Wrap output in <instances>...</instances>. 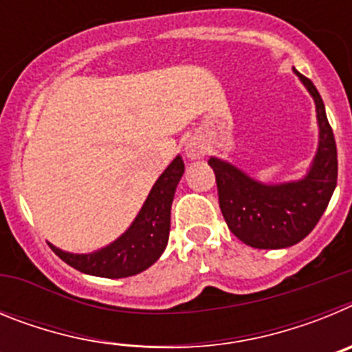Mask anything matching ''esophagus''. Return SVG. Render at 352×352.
<instances>
[{"label":"esophagus","instance_id":"obj_1","mask_svg":"<svg viewBox=\"0 0 352 352\" xmlns=\"http://www.w3.org/2000/svg\"><path fill=\"white\" fill-rule=\"evenodd\" d=\"M186 155L190 158H199L203 155V148L195 144V142H190V144L186 146Z\"/></svg>","mask_w":352,"mask_h":352}]
</instances>
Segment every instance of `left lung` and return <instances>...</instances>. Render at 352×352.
Wrapping results in <instances>:
<instances>
[{
  "label": "left lung",
  "instance_id": "8db88e82",
  "mask_svg": "<svg viewBox=\"0 0 352 352\" xmlns=\"http://www.w3.org/2000/svg\"><path fill=\"white\" fill-rule=\"evenodd\" d=\"M296 74L314 96L319 121V148L303 179L263 185L227 162L208 160L214 170L227 227L254 248H285L300 243L319 222L337 186V144L324 104L312 80Z\"/></svg>",
  "mask_w": 352,
  "mask_h": 352
}]
</instances>
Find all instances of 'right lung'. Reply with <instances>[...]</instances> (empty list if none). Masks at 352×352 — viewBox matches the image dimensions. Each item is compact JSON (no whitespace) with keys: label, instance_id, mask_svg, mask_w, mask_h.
I'll return each mask as SVG.
<instances>
[{"label":"right lung","instance_id":"1","mask_svg":"<svg viewBox=\"0 0 352 352\" xmlns=\"http://www.w3.org/2000/svg\"><path fill=\"white\" fill-rule=\"evenodd\" d=\"M185 173L182 157H176L162 173L139 211L138 219L114 243L93 254H70L52 248L56 256L80 273L105 278H125L148 270L166 250L170 229V204Z\"/></svg>","mask_w":352,"mask_h":352}]
</instances>
